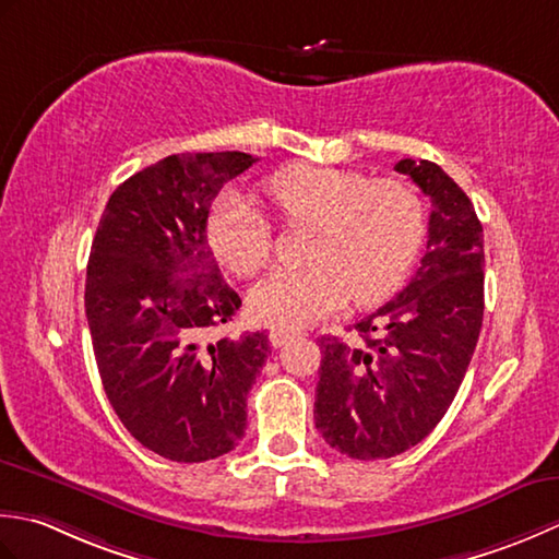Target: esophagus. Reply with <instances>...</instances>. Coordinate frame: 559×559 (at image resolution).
<instances>
[{
    "mask_svg": "<svg viewBox=\"0 0 559 559\" xmlns=\"http://www.w3.org/2000/svg\"><path fill=\"white\" fill-rule=\"evenodd\" d=\"M299 330H289V328H272L270 330V343L272 347H284L287 343H292L294 337H299Z\"/></svg>",
    "mask_w": 559,
    "mask_h": 559,
    "instance_id": "esophagus-1",
    "label": "esophagus"
}]
</instances>
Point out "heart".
<instances>
[{
    "label": "heart",
    "mask_w": 559,
    "mask_h": 559,
    "mask_svg": "<svg viewBox=\"0 0 559 559\" xmlns=\"http://www.w3.org/2000/svg\"><path fill=\"white\" fill-rule=\"evenodd\" d=\"M265 195L287 224H311L304 267H282L248 294L253 321L304 328L355 299L379 301L407 275L425 241V207L401 180L330 166H289L265 180ZM207 243L236 275H255L272 253L265 216L236 190L207 214Z\"/></svg>",
    "instance_id": "1"
}]
</instances>
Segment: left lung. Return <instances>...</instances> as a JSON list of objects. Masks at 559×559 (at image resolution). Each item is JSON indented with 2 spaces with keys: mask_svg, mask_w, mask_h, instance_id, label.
<instances>
[{
  "mask_svg": "<svg viewBox=\"0 0 559 559\" xmlns=\"http://www.w3.org/2000/svg\"><path fill=\"white\" fill-rule=\"evenodd\" d=\"M431 200L427 253L407 287L355 323L357 340L321 337L316 427L349 459H391L447 415L483 328L485 250L473 202L431 162L403 158Z\"/></svg>",
  "mask_w": 559,
  "mask_h": 559,
  "instance_id": "left-lung-1",
  "label": "left lung"
}]
</instances>
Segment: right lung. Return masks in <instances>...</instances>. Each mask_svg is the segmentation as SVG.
<instances>
[{
    "instance_id": "add662e5",
    "label": "right lung",
    "mask_w": 559,
    "mask_h": 559,
    "mask_svg": "<svg viewBox=\"0 0 559 559\" xmlns=\"http://www.w3.org/2000/svg\"><path fill=\"white\" fill-rule=\"evenodd\" d=\"M255 162L243 152L166 156L116 188L91 243L84 304L100 381L124 429L168 461L238 447L270 355L265 333L207 343L241 306L207 243V214Z\"/></svg>"
}]
</instances>
